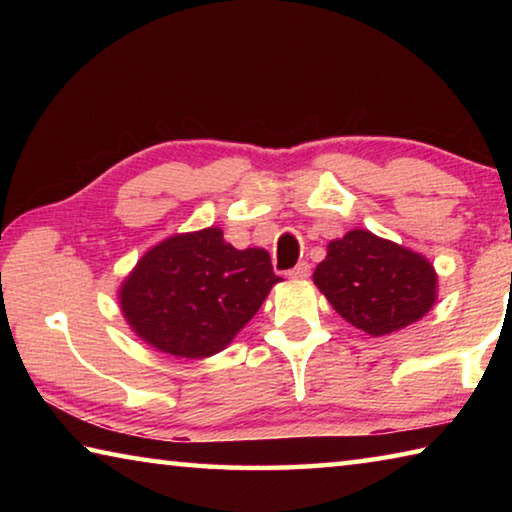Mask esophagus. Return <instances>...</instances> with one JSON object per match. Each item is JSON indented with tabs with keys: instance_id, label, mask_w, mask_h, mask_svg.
<instances>
[{
	"instance_id": "1",
	"label": "esophagus",
	"mask_w": 512,
	"mask_h": 512,
	"mask_svg": "<svg viewBox=\"0 0 512 512\" xmlns=\"http://www.w3.org/2000/svg\"><path fill=\"white\" fill-rule=\"evenodd\" d=\"M309 273H311V266L307 262H300L296 268H291L289 277H293V280H307Z\"/></svg>"
}]
</instances>
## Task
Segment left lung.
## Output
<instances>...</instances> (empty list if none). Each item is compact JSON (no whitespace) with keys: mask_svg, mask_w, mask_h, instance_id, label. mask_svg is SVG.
<instances>
[{"mask_svg":"<svg viewBox=\"0 0 512 512\" xmlns=\"http://www.w3.org/2000/svg\"><path fill=\"white\" fill-rule=\"evenodd\" d=\"M314 284L336 314L375 339L418 323L438 300L427 257L361 228L329 241Z\"/></svg>","mask_w":512,"mask_h":512,"instance_id":"obj_1","label":"left lung"}]
</instances>
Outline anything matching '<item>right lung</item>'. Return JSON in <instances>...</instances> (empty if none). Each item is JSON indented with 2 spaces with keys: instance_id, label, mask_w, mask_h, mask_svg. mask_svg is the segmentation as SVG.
<instances>
[{
  "instance_id": "add662e5",
  "label": "right lung",
  "mask_w": 512,
  "mask_h": 512,
  "mask_svg": "<svg viewBox=\"0 0 512 512\" xmlns=\"http://www.w3.org/2000/svg\"><path fill=\"white\" fill-rule=\"evenodd\" d=\"M282 277L264 248L237 250L221 228L178 232L151 246L117 300L135 336L178 359L228 348Z\"/></svg>"
}]
</instances>
